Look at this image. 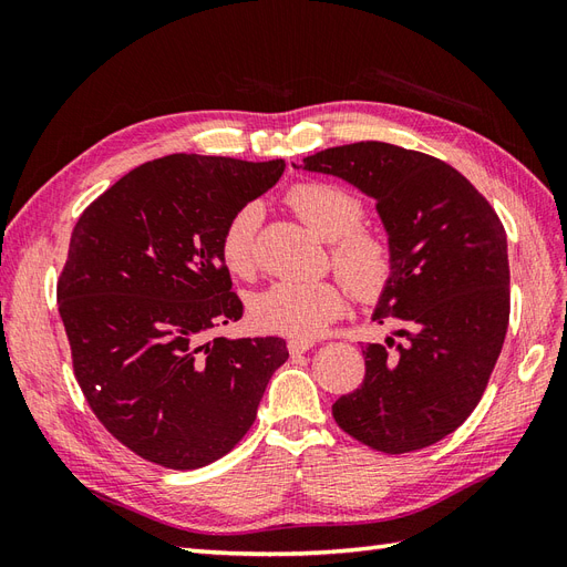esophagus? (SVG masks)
<instances>
[{
    "label": "esophagus",
    "instance_id": "obj_1",
    "mask_svg": "<svg viewBox=\"0 0 567 567\" xmlns=\"http://www.w3.org/2000/svg\"><path fill=\"white\" fill-rule=\"evenodd\" d=\"M312 348H315V340H310V338H290L288 340V352L290 354H302V352L312 350Z\"/></svg>",
    "mask_w": 567,
    "mask_h": 567
}]
</instances>
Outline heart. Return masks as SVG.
I'll list each match as a JSON object with an SVG mask.
<instances>
[{
	"instance_id": "heart-1",
	"label": "heart",
	"mask_w": 567,
	"mask_h": 567,
	"mask_svg": "<svg viewBox=\"0 0 567 567\" xmlns=\"http://www.w3.org/2000/svg\"><path fill=\"white\" fill-rule=\"evenodd\" d=\"M288 205L319 238L331 241V265L343 281L271 284L252 298L250 315L265 331L315 338L348 310L349 285L362 300H373L383 293L394 271V248L383 231L364 227V200L338 184H296L288 192ZM257 225L260 208L250 203L231 215L219 236V260L231 277L250 279L255 274Z\"/></svg>"
}]
</instances>
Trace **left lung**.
I'll list each match as a JSON object with an SVG mask.
<instances>
[{
    "label": "left lung",
    "mask_w": 567,
    "mask_h": 567,
    "mask_svg": "<svg viewBox=\"0 0 567 567\" xmlns=\"http://www.w3.org/2000/svg\"><path fill=\"white\" fill-rule=\"evenodd\" d=\"M302 163L379 200L394 248L373 321H394L404 340L369 342L364 381L336 400L333 419L375 452L431 447L473 414L504 346L511 271L502 219L458 169L421 151L357 142Z\"/></svg>",
    "instance_id": "obj_1"
}]
</instances>
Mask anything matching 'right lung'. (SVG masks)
<instances>
[{"instance_id": "obj_1", "label": "right lung", "mask_w": 567, "mask_h": 567, "mask_svg": "<svg viewBox=\"0 0 567 567\" xmlns=\"http://www.w3.org/2000/svg\"><path fill=\"white\" fill-rule=\"evenodd\" d=\"M284 167L173 153L134 167L80 215L59 312L84 400L136 456L173 471L221 458L288 359L277 336L213 338L244 317L219 236Z\"/></svg>"}]
</instances>
